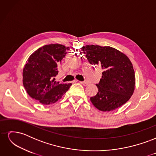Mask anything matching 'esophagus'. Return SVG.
<instances>
[{
	"instance_id": "34e87169",
	"label": "esophagus",
	"mask_w": 156,
	"mask_h": 156,
	"mask_svg": "<svg viewBox=\"0 0 156 156\" xmlns=\"http://www.w3.org/2000/svg\"><path fill=\"white\" fill-rule=\"evenodd\" d=\"M80 83H81L82 84H83V85L84 86H87L88 84V83L87 82H84V81H79Z\"/></svg>"
}]
</instances>
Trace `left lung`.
Wrapping results in <instances>:
<instances>
[{"label": "left lung", "mask_w": 156, "mask_h": 156, "mask_svg": "<svg viewBox=\"0 0 156 156\" xmlns=\"http://www.w3.org/2000/svg\"><path fill=\"white\" fill-rule=\"evenodd\" d=\"M81 50L90 64L103 70L100 81L96 84L98 93L90 98L94 107L109 112L125 104L135 87V72L129 58L109 46L87 45Z\"/></svg>", "instance_id": "1"}]
</instances>
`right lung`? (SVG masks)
<instances>
[{
    "mask_svg": "<svg viewBox=\"0 0 156 156\" xmlns=\"http://www.w3.org/2000/svg\"><path fill=\"white\" fill-rule=\"evenodd\" d=\"M69 50L60 44L45 45L35 51L27 60L23 71V84L28 94L43 105L57 101L72 83L56 81L58 65Z\"/></svg>",
    "mask_w": 156,
    "mask_h": 156,
    "instance_id": "add662e5",
    "label": "right lung"
}]
</instances>
